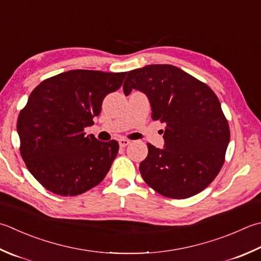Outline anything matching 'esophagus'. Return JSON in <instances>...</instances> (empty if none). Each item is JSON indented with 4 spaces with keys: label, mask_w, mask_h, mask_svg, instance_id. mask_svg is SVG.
<instances>
[{
    "label": "esophagus",
    "mask_w": 261,
    "mask_h": 261,
    "mask_svg": "<svg viewBox=\"0 0 261 261\" xmlns=\"http://www.w3.org/2000/svg\"><path fill=\"white\" fill-rule=\"evenodd\" d=\"M130 140H127V139H120L119 140V145H120V147H126L127 145L130 144Z\"/></svg>",
    "instance_id": "34e87169"
}]
</instances>
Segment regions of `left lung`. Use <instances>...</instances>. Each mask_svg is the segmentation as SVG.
Masks as SVG:
<instances>
[{
  "mask_svg": "<svg viewBox=\"0 0 261 261\" xmlns=\"http://www.w3.org/2000/svg\"><path fill=\"white\" fill-rule=\"evenodd\" d=\"M123 91L145 93L151 119L165 124V148L148 144L139 170L145 182L171 199H187L211 185L225 162L229 126L218 97L177 66L151 64L125 72Z\"/></svg>",
  "mask_w": 261,
  "mask_h": 261,
  "instance_id": "obj_1",
  "label": "left lung"
}]
</instances>
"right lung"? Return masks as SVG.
I'll return each instance as SVG.
<instances>
[{
	"instance_id": "add662e5",
	"label": "right lung",
	"mask_w": 261,
	"mask_h": 261,
	"mask_svg": "<svg viewBox=\"0 0 261 261\" xmlns=\"http://www.w3.org/2000/svg\"><path fill=\"white\" fill-rule=\"evenodd\" d=\"M125 72L70 70L42 81L20 111V154L46 190L78 196L104 180L119 142L86 137L105 96L123 84Z\"/></svg>"
}]
</instances>
